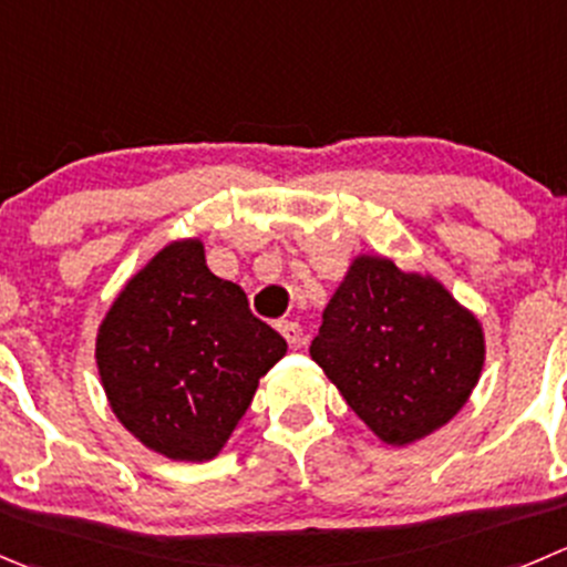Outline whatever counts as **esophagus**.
Returning <instances> with one entry per match:
<instances>
[{
  "instance_id": "esophagus-1",
  "label": "esophagus",
  "mask_w": 567,
  "mask_h": 567,
  "mask_svg": "<svg viewBox=\"0 0 567 567\" xmlns=\"http://www.w3.org/2000/svg\"><path fill=\"white\" fill-rule=\"evenodd\" d=\"M279 332H282V338L288 340L290 349H299L301 340H305L299 321H282V323H279Z\"/></svg>"
}]
</instances>
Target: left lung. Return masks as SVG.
Segmentation results:
<instances>
[{
  "mask_svg": "<svg viewBox=\"0 0 567 567\" xmlns=\"http://www.w3.org/2000/svg\"><path fill=\"white\" fill-rule=\"evenodd\" d=\"M310 357L373 435L406 446L468 401L485 338L437 279L365 255L329 299Z\"/></svg>",
  "mask_w": 567,
  "mask_h": 567,
  "instance_id": "1",
  "label": "left lung"
}]
</instances>
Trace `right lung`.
Masks as SVG:
<instances>
[{
	"label": "right lung",
	"instance_id": "obj_1",
	"mask_svg": "<svg viewBox=\"0 0 567 567\" xmlns=\"http://www.w3.org/2000/svg\"><path fill=\"white\" fill-rule=\"evenodd\" d=\"M288 343L251 316L235 282L205 262L202 240L157 251L104 316L96 365L115 417L172 460L205 463L249 410Z\"/></svg>",
	"mask_w": 567,
	"mask_h": 567
}]
</instances>
